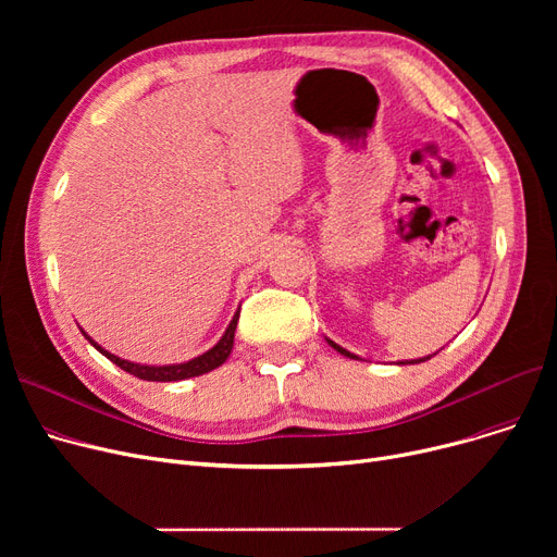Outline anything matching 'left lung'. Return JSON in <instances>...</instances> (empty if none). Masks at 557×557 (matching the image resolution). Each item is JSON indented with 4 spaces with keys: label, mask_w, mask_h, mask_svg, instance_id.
<instances>
[{
    "label": "left lung",
    "mask_w": 557,
    "mask_h": 557,
    "mask_svg": "<svg viewBox=\"0 0 557 557\" xmlns=\"http://www.w3.org/2000/svg\"><path fill=\"white\" fill-rule=\"evenodd\" d=\"M327 343H330V345H332V347L336 349V352H341L343 357H349V359H359L357 355H352V352H347V349H343V347H341V345H336L334 341H330V338H327ZM431 357H433V355H431ZM431 357H422V359H413V361H404V363H422V361H429Z\"/></svg>",
    "instance_id": "1"
}]
</instances>
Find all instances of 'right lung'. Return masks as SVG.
<instances>
[{
	"instance_id": "add662e5",
	"label": "right lung",
	"mask_w": 557,
	"mask_h": 557,
	"mask_svg": "<svg viewBox=\"0 0 557 557\" xmlns=\"http://www.w3.org/2000/svg\"><path fill=\"white\" fill-rule=\"evenodd\" d=\"M237 323H239V311L234 313V318L230 320V325L225 330V334L221 336V341L208 349V352L187 361V363H173V366H139V363H133V361H124L120 357H114L110 352H106V349L101 345H97L90 336H87L83 332V336L90 341L99 352L103 357H108L114 366H120L122 370L135 374L137 379H144V382H181V379H189V376H198V374H205L210 372L214 368H219L221 363H225V359L230 357L232 352V345H234V330H237Z\"/></svg>"
}]
</instances>
